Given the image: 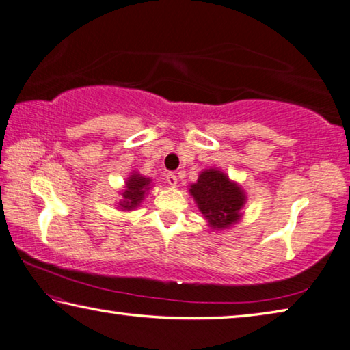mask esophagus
Wrapping results in <instances>:
<instances>
[{
    "mask_svg": "<svg viewBox=\"0 0 350 350\" xmlns=\"http://www.w3.org/2000/svg\"><path fill=\"white\" fill-rule=\"evenodd\" d=\"M165 180H167L168 185H171V187H176V183H177V176H176L174 173H167V174H165Z\"/></svg>",
    "mask_w": 350,
    "mask_h": 350,
    "instance_id": "1",
    "label": "esophagus"
}]
</instances>
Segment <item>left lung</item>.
<instances>
[{
	"mask_svg": "<svg viewBox=\"0 0 350 350\" xmlns=\"http://www.w3.org/2000/svg\"><path fill=\"white\" fill-rule=\"evenodd\" d=\"M199 211L216 232L238 224L247 202L245 189L217 168L200 171L198 182L188 188Z\"/></svg>",
	"mask_w": 350,
	"mask_h": 350,
	"instance_id": "left-lung-1",
	"label": "left lung"
}]
</instances>
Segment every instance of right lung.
I'll return each mask as SVG.
<instances>
[{
  "mask_svg": "<svg viewBox=\"0 0 350 350\" xmlns=\"http://www.w3.org/2000/svg\"><path fill=\"white\" fill-rule=\"evenodd\" d=\"M151 179L146 176H142L139 171H133L126 177L125 185L120 191L122 199L118 200L117 208L120 211H131L135 210L142 204V200L150 193L151 189Z\"/></svg>",
  "mask_w": 350,
  "mask_h": 350,
  "instance_id": "obj_1",
  "label": "right lung"
}]
</instances>
